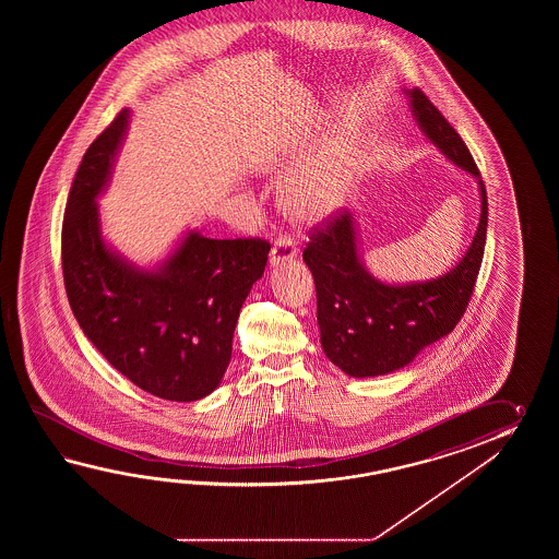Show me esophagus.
I'll return each instance as SVG.
<instances>
[{
    "label": "esophagus",
    "instance_id": "1",
    "mask_svg": "<svg viewBox=\"0 0 559 559\" xmlns=\"http://www.w3.org/2000/svg\"><path fill=\"white\" fill-rule=\"evenodd\" d=\"M296 255V241L289 238H280L275 241L272 253H270V265L277 267V265H284V263L294 262Z\"/></svg>",
    "mask_w": 559,
    "mask_h": 559
}]
</instances>
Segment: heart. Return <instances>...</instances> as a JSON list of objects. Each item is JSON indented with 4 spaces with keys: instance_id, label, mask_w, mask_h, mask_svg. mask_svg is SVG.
Segmentation results:
<instances>
[{
    "instance_id": "b5f03b06",
    "label": "heart",
    "mask_w": 559,
    "mask_h": 559,
    "mask_svg": "<svg viewBox=\"0 0 559 559\" xmlns=\"http://www.w3.org/2000/svg\"><path fill=\"white\" fill-rule=\"evenodd\" d=\"M301 158L304 152H292L272 164L275 176L288 174L277 188V205L292 222L316 226L349 202L356 190V167L342 147L311 155L304 163Z\"/></svg>"
}]
</instances>
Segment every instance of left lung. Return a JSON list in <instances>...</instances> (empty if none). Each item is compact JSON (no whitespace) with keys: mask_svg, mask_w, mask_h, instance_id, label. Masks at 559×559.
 <instances>
[{"mask_svg":"<svg viewBox=\"0 0 559 559\" xmlns=\"http://www.w3.org/2000/svg\"><path fill=\"white\" fill-rule=\"evenodd\" d=\"M417 128L453 166L477 181L479 224L448 272L392 284L371 274L361 253L356 215L344 212L313 234L304 262L316 282L323 354L349 378H378L409 366L428 345L453 332L474 294L487 234V193L460 133L419 90H404Z\"/></svg>","mask_w":559,"mask_h":559,"instance_id":"left-lung-1","label":"left lung"}]
</instances>
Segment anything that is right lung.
I'll list each match as a JSON object with an SVG mask.
<instances>
[{
    "mask_svg": "<svg viewBox=\"0 0 559 559\" xmlns=\"http://www.w3.org/2000/svg\"><path fill=\"white\" fill-rule=\"evenodd\" d=\"M130 121L131 109H121L73 179L61 229L66 292L85 337L119 373L162 400L195 402L222 383L239 309L262 280L270 243L186 229L164 260L140 265L107 241L97 200Z\"/></svg>",
    "mask_w": 559,
    "mask_h": 559,
    "instance_id": "obj_1",
    "label": "right lung"
}]
</instances>
